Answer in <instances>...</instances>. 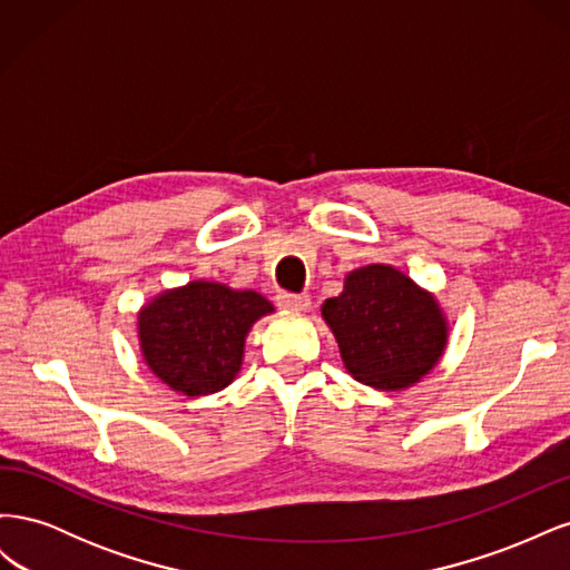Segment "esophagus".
<instances>
[{"label":"esophagus","mask_w":570,"mask_h":570,"mask_svg":"<svg viewBox=\"0 0 570 570\" xmlns=\"http://www.w3.org/2000/svg\"><path fill=\"white\" fill-rule=\"evenodd\" d=\"M278 306L292 314H304V312H308V306H312V299H308V295H292V292H281Z\"/></svg>","instance_id":"34e87169"}]
</instances>
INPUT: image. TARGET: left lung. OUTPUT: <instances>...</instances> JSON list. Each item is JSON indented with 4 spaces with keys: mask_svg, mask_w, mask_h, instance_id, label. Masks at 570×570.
Returning a JSON list of instances; mask_svg holds the SVG:
<instances>
[{
    "mask_svg": "<svg viewBox=\"0 0 570 570\" xmlns=\"http://www.w3.org/2000/svg\"><path fill=\"white\" fill-rule=\"evenodd\" d=\"M321 316L347 373L381 392L416 385L450 342V321L438 297L390 264L350 271L340 295L323 302Z\"/></svg>",
    "mask_w": 570,
    "mask_h": 570,
    "instance_id": "1",
    "label": "left lung"
}]
</instances>
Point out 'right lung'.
<instances>
[{
  "label": "right lung",
  "instance_id": "add662e5",
  "mask_svg": "<svg viewBox=\"0 0 570 570\" xmlns=\"http://www.w3.org/2000/svg\"><path fill=\"white\" fill-rule=\"evenodd\" d=\"M273 312V304L254 289L189 281L142 304L137 342L147 368L161 383L187 396H206L235 381L252 325Z\"/></svg>",
  "mask_w": 570,
  "mask_h": 570
}]
</instances>
